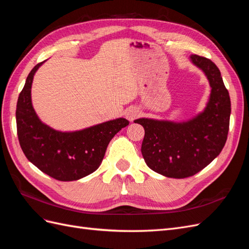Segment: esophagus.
Returning a JSON list of instances; mask_svg holds the SVG:
<instances>
[{"label": "esophagus", "mask_w": 249, "mask_h": 249, "mask_svg": "<svg viewBox=\"0 0 249 249\" xmlns=\"http://www.w3.org/2000/svg\"><path fill=\"white\" fill-rule=\"evenodd\" d=\"M137 116H138V111L135 110V109H131L125 113V117L129 119L130 122H132V120H134Z\"/></svg>", "instance_id": "34e87169"}]
</instances>
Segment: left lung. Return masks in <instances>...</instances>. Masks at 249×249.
<instances>
[{
  "label": "left lung",
  "instance_id": "8db88e82",
  "mask_svg": "<svg viewBox=\"0 0 249 249\" xmlns=\"http://www.w3.org/2000/svg\"><path fill=\"white\" fill-rule=\"evenodd\" d=\"M191 61L205 72L211 95L206 109L186 123L139 118L144 127L141 153L147 166L162 176L175 178L192 177L220 154L227 142L231 100L220 71L210 59L191 55Z\"/></svg>",
  "mask_w": 249,
  "mask_h": 249
}]
</instances>
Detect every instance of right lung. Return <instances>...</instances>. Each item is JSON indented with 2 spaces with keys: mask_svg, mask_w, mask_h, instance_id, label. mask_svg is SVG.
<instances>
[{
  "mask_svg": "<svg viewBox=\"0 0 249 249\" xmlns=\"http://www.w3.org/2000/svg\"><path fill=\"white\" fill-rule=\"evenodd\" d=\"M34 66L27 77L17 105V127L20 147L27 159L48 176L62 182L77 180L101 165L111 139L129 124L117 118L77 132H59L40 122L32 106Z\"/></svg>",
  "mask_w": 249,
  "mask_h": 249,
  "instance_id": "1",
  "label": "right lung"
}]
</instances>
